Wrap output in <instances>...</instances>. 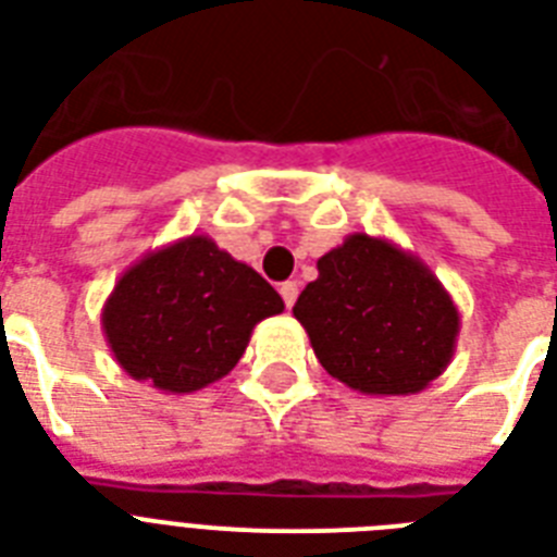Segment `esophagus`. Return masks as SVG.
<instances>
[{
  "label": "esophagus",
  "mask_w": 557,
  "mask_h": 557,
  "mask_svg": "<svg viewBox=\"0 0 557 557\" xmlns=\"http://www.w3.org/2000/svg\"><path fill=\"white\" fill-rule=\"evenodd\" d=\"M280 295H283V304L292 309V306H295V300H297V283H295V280L283 283V286H280Z\"/></svg>",
  "instance_id": "1"
}]
</instances>
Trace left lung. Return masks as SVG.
<instances>
[{"instance_id": "left-lung-1", "label": "left lung", "mask_w": 557, "mask_h": 557, "mask_svg": "<svg viewBox=\"0 0 557 557\" xmlns=\"http://www.w3.org/2000/svg\"><path fill=\"white\" fill-rule=\"evenodd\" d=\"M295 318L332 379L364 396H413L448 370L457 304L416 253L349 234L318 260Z\"/></svg>"}]
</instances>
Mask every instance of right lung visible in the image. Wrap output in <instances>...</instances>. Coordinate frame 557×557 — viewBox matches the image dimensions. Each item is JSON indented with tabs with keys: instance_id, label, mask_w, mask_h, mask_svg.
<instances>
[{
	"instance_id": "1",
	"label": "right lung",
	"mask_w": 557,
	"mask_h": 557,
	"mask_svg": "<svg viewBox=\"0 0 557 557\" xmlns=\"http://www.w3.org/2000/svg\"><path fill=\"white\" fill-rule=\"evenodd\" d=\"M280 312L283 297L251 265L193 234L129 265L100 323L126 375L182 396L234 370L253 326Z\"/></svg>"
}]
</instances>
